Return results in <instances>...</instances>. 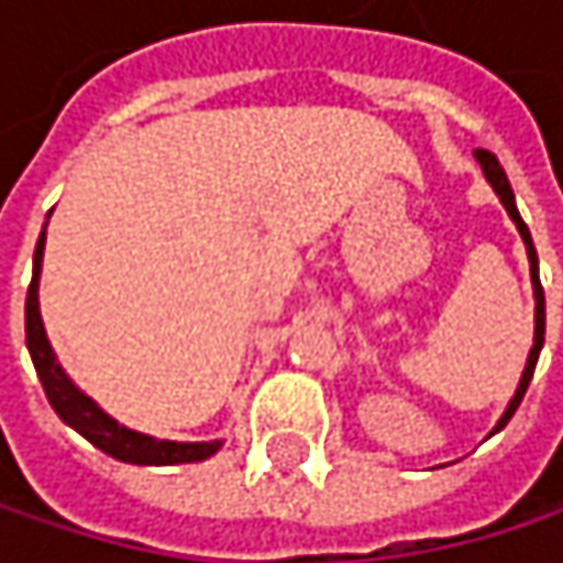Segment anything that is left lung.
Returning a JSON list of instances; mask_svg holds the SVG:
<instances>
[{
	"instance_id": "1",
	"label": "left lung",
	"mask_w": 563,
	"mask_h": 563,
	"mask_svg": "<svg viewBox=\"0 0 563 563\" xmlns=\"http://www.w3.org/2000/svg\"><path fill=\"white\" fill-rule=\"evenodd\" d=\"M473 156H476V163H479V169H483V175H486V181H489V185H493V191L499 195L503 208H506L508 218L515 221V228H518V234H521V241H525V254H528V267H531V289H534V345H531V352H528L525 372H521L518 388H515L511 400H508L506 413H503V417H499V423L493 427V433H499L508 420H511V413L518 410V404H521L525 391H528V382H531V375H534V365H538V355H541V345H544V289H541V280H538V254H534V244H531L528 224H525V221H521V214H518L515 191H511V185H508L506 169L499 166V159H496L489 150H476ZM493 433H489V437H493Z\"/></svg>"
}]
</instances>
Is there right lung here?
I'll list each match as a JSON object with an SVG mask.
<instances>
[{
    "label": "right lung",
    "mask_w": 563,
    "mask_h": 563,
    "mask_svg": "<svg viewBox=\"0 0 563 563\" xmlns=\"http://www.w3.org/2000/svg\"><path fill=\"white\" fill-rule=\"evenodd\" d=\"M45 228H42V238H38L35 257H32V283H29V296H25V342H29V355H32L35 372H38V382L48 394L57 417L67 427H74L84 440H90L97 450H103L107 456H113L120 463L175 466V463H201V460L214 456L224 446V440L178 443V440H156L150 433L130 430L120 420H113L93 397H87L67 378V372L60 368L55 349L48 342V332L42 322V306H38V283H42V261H45Z\"/></svg>",
    "instance_id": "add662e5"
}]
</instances>
